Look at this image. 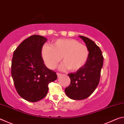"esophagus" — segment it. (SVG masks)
<instances>
[{
	"label": "esophagus",
	"mask_w": 124,
	"mask_h": 124,
	"mask_svg": "<svg viewBox=\"0 0 124 124\" xmlns=\"http://www.w3.org/2000/svg\"><path fill=\"white\" fill-rule=\"evenodd\" d=\"M57 77L58 78V77H60L61 76V75H62V74H61V73H57Z\"/></svg>",
	"instance_id": "1"
}]
</instances>
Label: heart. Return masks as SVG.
Masks as SVG:
<instances>
[{
    "label": "heart",
    "mask_w": 124,
    "mask_h": 124,
    "mask_svg": "<svg viewBox=\"0 0 124 124\" xmlns=\"http://www.w3.org/2000/svg\"><path fill=\"white\" fill-rule=\"evenodd\" d=\"M41 52L45 64L50 69L55 68L63 56L64 62L60 66L61 70H79L86 64L89 56L86 46L72 39H58L53 46L46 44Z\"/></svg>",
    "instance_id": "obj_1"
}]
</instances>
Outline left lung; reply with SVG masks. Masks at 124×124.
I'll return each mask as SVG.
<instances>
[{
    "mask_svg": "<svg viewBox=\"0 0 124 124\" xmlns=\"http://www.w3.org/2000/svg\"><path fill=\"white\" fill-rule=\"evenodd\" d=\"M79 37L85 42L89 50V56L86 64L76 72L68 74L70 84L64 90L69 98L81 100L87 98L95 91L100 82L103 57L100 47L87 37Z\"/></svg>",
    "mask_w": 124,
    "mask_h": 124,
    "instance_id": "1",
    "label": "left lung"
}]
</instances>
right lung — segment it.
I'll return each mask as SVG.
<instances>
[{
  "label": "right lung",
  "mask_w": 124,
  "mask_h": 124,
  "mask_svg": "<svg viewBox=\"0 0 124 124\" xmlns=\"http://www.w3.org/2000/svg\"><path fill=\"white\" fill-rule=\"evenodd\" d=\"M47 39L33 35L23 41L15 50L11 63V75L21 97L35 102L47 95L48 85L57 79L56 72L47 68L41 56L43 46Z\"/></svg>",
  "instance_id": "add662e5"
}]
</instances>
